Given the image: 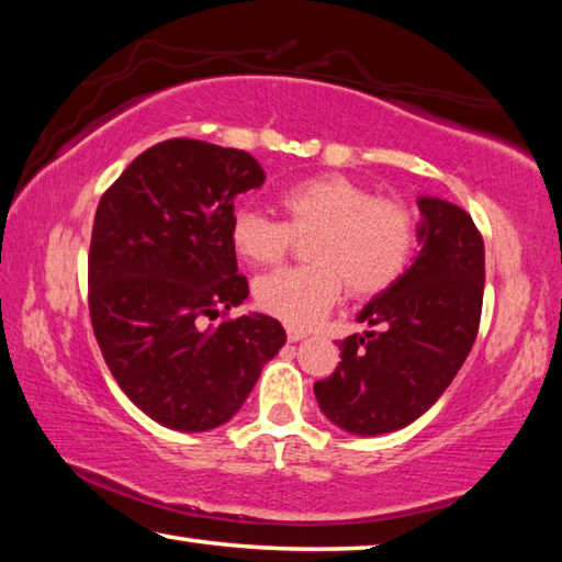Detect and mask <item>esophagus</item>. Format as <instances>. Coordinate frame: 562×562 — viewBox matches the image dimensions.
<instances>
[{"label": "esophagus", "mask_w": 562, "mask_h": 562, "mask_svg": "<svg viewBox=\"0 0 562 562\" xmlns=\"http://www.w3.org/2000/svg\"><path fill=\"white\" fill-rule=\"evenodd\" d=\"M304 337H307V331H304V329L288 327V339H290V341H300V339H304Z\"/></svg>", "instance_id": "1"}]
</instances>
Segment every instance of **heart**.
<instances>
[{
  "label": "heart",
  "mask_w": 562,
  "mask_h": 562,
  "mask_svg": "<svg viewBox=\"0 0 562 562\" xmlns=\"http://www.w3.org/2000/svg\"><path fill=\"white\" fill-rule=\"evenodd\" d=\"M284 221L252 207L235 211L231 243L250 265H278L294 237H308L307 260L255 282V300L268 315L292 327H312L339 302L376 297L404 278L412 265L418 227L412 205L396 195L341 173L294 180L278 193Z\"/></svg>",
  "instance_id": "1"
}]
</instances>
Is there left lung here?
<instances>
[{
    "mask_svg": "<svg viewBox=\"0 0 562 562\" xmlns=\"http://www.w3.org/2000/svg\"><path fill=\"white\" fill-rule=\"evenodd\" d=\"M424 247L392 290L359 322L379 331L339 341L335 372L315 382L331 424L359 436L404 429L436 404L479 335L486 255L471 215L441 198H422Z\"/></svg>",
    "mask_w": 562,
    "mask_h": 562,
    "instance_id": "left-lung-1",
    "label": "left lung"
}]
</instances>
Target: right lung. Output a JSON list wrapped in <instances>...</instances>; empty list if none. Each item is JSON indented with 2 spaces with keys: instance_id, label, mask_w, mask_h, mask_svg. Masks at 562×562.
<instances>
[{
  "instance_id": "obj_1",
  "label": "right lung",
  "mask_w": 562,
  "mask_h": 562,
  "mask_svg": "<svg viewBox=\"0 0 562 562\" xmlns=\"http://www.w3.org/2000/svg\"><path fill=\"white\" fill-rule=\"evenodd\" d=\"M262 183L245 150L170 138L144 150L99 201L93 337L123 394L168 429L231 422L284 345L274 317H227L250 294L231 243L233 198Z\"/></svg>"
}]
</instances>
